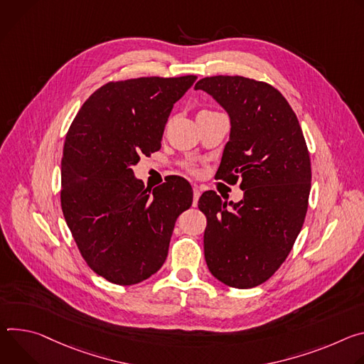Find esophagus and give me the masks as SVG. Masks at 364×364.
<instances>
[{
    "instance_id": "1",
    "label": "esophagus",
    "mask_w": 364,
    "mask_h": 364,
    "mask_svg": "<svg viewBox=\"0 0 364 364\" xmlns=\"http://www.w3.org/2000/svg\"><path fill=\"white\" fill-rule=\"evenodd\" d=\"M199 196H200V191H199L196 186H193V203H192V205H193V207H196Z\"/></svg>"
}]
</instances>
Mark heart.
I'll list each match as a JSON object with an SVG mask.
<instances>
[{"instance_id": "b5f03b06", "label": "heart", "mask_w": 364, "mask_h": 364, "mask_svg": "<svg viewBox=\"0 0 364 364\" xmlns=\"http://www.w3.org/2000/svg\"><path fill=\"white\" fill-rule=\"evenodd\" d=\"M192 172H195V171H193V169H192Z\"/></svg>"}]
</instances>
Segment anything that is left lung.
Instances as JSON below:
<instances>
[{
    "mask_svg": "<svg viewBox=\"0 0 364 364\" xmlns=\"http://www.w3.org/2000/svg\"><path fill=\"white\" fill-rule=\"evenodd\" d=\"M195 90L208 92L231 121L215 179L240 181L245 191L238 203L214 191L200 195L205 262L223 284L255 288L287 260L305 221L311 160L304 133L285 97L262 80L218 75Z\"/></svg>",
    "mask_w": 364,
    "mask_h": 364,
    "instance_id": "8db88e82",
    "label": "left lung"
}]
</instances>
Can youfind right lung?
<instances>
[{"instance_id": "obj_1", "label": "right lung", "mask_w": 364, "mask_h": 364, "mask_svg": "<svg viewBox=\"0 0 364 364\" xmlns=\"http://www.w3.org/2000/svg\"><path fill=\"white\" fill-rule=\"evenodd\" d=\"M196 80L136 77L108 82L79 109L62 157L60 205L87 264L115 285H134L168 257L179 214L192 205L181 176L153 189L134 178L141 154L161 146L173 104Z\"/></svg>"}]
</instances>
